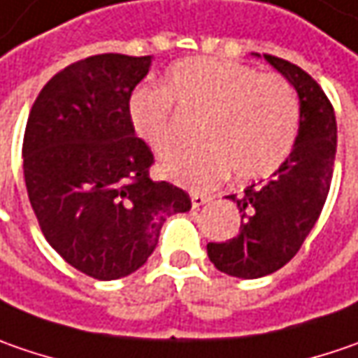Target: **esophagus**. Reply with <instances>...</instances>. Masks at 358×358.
Returning a JSON list of instances; mask_svg holds the SVG:
<instances>
[{
    "mask_svg": "<svg viewBox=\"0 0 358 358\" xmlns=\"http://www.w3.org/2000/svg\"><path fill=\"white\" fill-rule=\"evenodd\" d=\"M190 200H192V206H194V208H200V206H204V204L208 202L210 196L198 194V192H192V194H190Z\"/></svg>",
    "mask_w": 358,
    "mask_h": 358,
    "instance_id": "34e87169",
    "label": "esophagus"
}]
</instances>
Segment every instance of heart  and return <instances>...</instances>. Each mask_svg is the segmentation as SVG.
Returning <instances> with one entry per match:
<instances>
[{"mask_svg":"<svg viewBox=\"0 0 358 358\" xmlns=\"http://www.w3.org/2000/svg\"><path fill=\"white\" fill-rule=\"evenodd\" d=\"M172 101L186 116H202V146L164 164L170 178L194 190L230 172L238 182L268 178L287 162L301 128V101L282 76L222 57H188L168 70L164 90L140 87L128 100L134 130L158 158L178 150Z\"/></svg>","mask_w":358,"mask_h":358,"instance_id":"heart-1","label":"heart"}]
</instances>
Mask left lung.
<instances>
[{
    "label": "left lung",
    "mask_w": 358,
    "mask_h": 358,
    "mask_svg": "<svg viewBox=\"0 0 358 358\" xmlns=\"http://www.w3.org/2000/svg\"><path fill=\"white\" fill-rule=\"evenodd\" d=\"M264 59L296 90L301 128L290 156L272 180L228 196L242 212L238 234L206 246L210 262L238 278L276 272L301 250L327 202L336 154V120L322 87L282 57L264 54Z\"/></svg>",
    "instance_id": "8db88e82"
}]
</instances>
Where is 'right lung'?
<instances>
[{
	"label": "right lung",
	"mask_w": 358,
	"mask_h": 358,
	"mask_svg": "<svg viewBox=\"0 0 358 358\" xmlns=\"http://www.w3.org/2000/svg\"><path fill=\"white\" fill-rule=\"evenodd\" d=\"M152 57L100 54L55 73L31 106L24 134L29 204L45 241L98 280L138 271L168 216L190 196L154 182V154L136 136L128 100Z\"/></svg>",
	"instance_id": "add662e5"
}]
</instances>
